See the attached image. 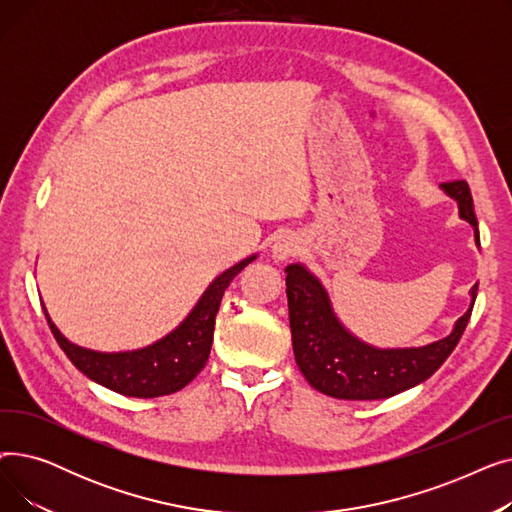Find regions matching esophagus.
Here are the masks:
<instances>
[{
	"label": "esophagus",
	"mask_w": 512,
	"mask_h": 512,
	"mask_svg": "<svg viewBox=\"0 0 512 512\" xmlns=\"http://www.w3.org/2000/svg\"><path fill=\"white\" fill-rule=\"evenodd\" d=\"M299 251H301L299 240L294 238L292 234H282V236L274 242L272 257H274L276 261H286V259L294 257V255H299Z\"/></svg>",
	"instance_id": "esophagus-1"
}]
</instances>
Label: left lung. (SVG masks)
<instances>
[{
	"mask_svg": "<svg viewBox=\"0 0 512 512\" xmlns=\"http://www.w3.org/2000/svg\"><path fill=\"white\" fill-rule=\"evenodd\" d=\"M442 188L459 203V215L475 228L479 242L469 184L452 180ZM286 294L292 351L305 380L334 398L378 400L409 390L440 369L469 324L477 284L471 288V307L456 319L452 334L419 348H375L355 338L332 311L326 288L301 263L286 267Z\"/></svg>",
	"mask_w": 512,
	"mask_h": 512,
	"instance_id": "1",
	"label": "left lung"
}]
</instances>
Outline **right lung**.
Listing matches in <instances>:
<instances>
[{
    "label": "right lung",
    "mask_w": 512,
    "mask_h": 512,
    "mask_svg": "<svg viewBox=\"0 0 512 512\" xmlns=\"http://www.w3.org/2000/svg\"><path fill=\"white\" fill-rule=\"evenodd\" d=\"M253 259L255 255L242 259L222 276L215 278L203 292L195 309L188 313L174 332L151 346L139 348V351L97 353L72 344L49 319L47 311H43L53 338L58 340L72 365L78 371H83L89 380L124 396H166L193 382L197 373L205 367L213 342L215 315H218L224 292Z\"/></svg>",
    "instance_id": "add662e5"
}]
</instances>
